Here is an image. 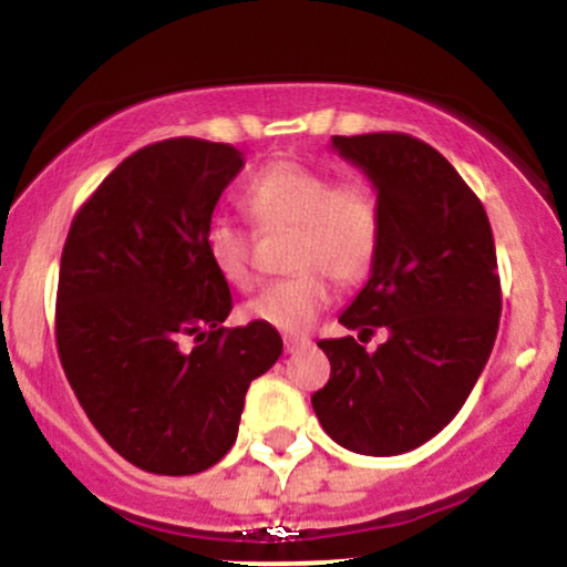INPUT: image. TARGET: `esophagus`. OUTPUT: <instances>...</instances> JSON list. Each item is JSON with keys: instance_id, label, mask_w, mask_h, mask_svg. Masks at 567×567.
<instances>
[{"instance_id": "34e87169", "label": "esophagus", "mask_w": 567, "mask_h": 567, "mask_svg": "<svg viewBox=\"0 0 567 567\" xmlns=\"http://www.w3.org/2000/svg\"><path fill=\"white\" fill-rule=\"evenodd\" d=\"M309 343V336H285V351H288V354H296V351L306 349Z\"/></svg>"}]
</instances>
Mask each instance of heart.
<instances>
[{
  "instance_id": "b5f03b06",
  "label": "heart",
  "mask_w": 567,
  "mask_h": 567,
  "mask_svg": "<svg viewBox=\"0 0 567 567\" xmlns=\"http://www.w3.org/2000/svg\"><path fill=\"white\" fill-rule=\"evenodd\" d=\"M243 205L261 224H296L292 269L288 279L264 285L243 306L252 322L285 333H301L330 303L338 282H360L381 250L383 218L373 188L362 181L333 184L328 173L279 159L266 165L245 186ZM207 261L234 288L252 282L250 237L229 220H216L205 234Z\"/></svg>"
}]
</instances>
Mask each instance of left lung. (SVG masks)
<instances>
[{
	"mask_svg": "<svg viewBox=\"0 0 567 567\" xmlns=\"http://www.w3.org/2000/svg\"><path fill=\"white\" fill-rule=\"evenodd\" d=\"M381 205V250L338 322L388 341L324 338L330 381L311 394L324 432L347 451L400 455L458 413L483 373L501 317V282L483 202L437 148L405 133L333 135Z\"/></svg>",
	"mask_w": 567,
	"mask_h": 567,
	"instance_id": "1",
	"label": "left lung"
}]
</instances>
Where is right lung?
<instances>
[{
  "instance_id": "right-lung-1",
  "label": "right lung",
  "mask_w": 567,
  "mask_h": 567,
  "mask_svg": "<svg viewBox=\"0 0 567 567\" xmlns=\"http://www.w3.org/2000/svg\"><path fill=\"white\" fill-rule=\"evenodd\" d=\"M243 165L229 143H152L71 220L58 357L101 437L143 472L181 477L218 464L237 440L247 386L282 354L271 324H220L231 292L205 252L213 210Z\"/></svg>"
}]
</instances>
